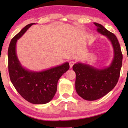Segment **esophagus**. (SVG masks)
<instances>
[{
	"mask_svg": "<svg viewBox=\"0 0 128 128\" xmlns=\"http://www.w3.org/2000/svg\"><path fill=\"white\" fill-rule=\"evenodd\" d=\"M75 64V62H74V60H71V61H70V62H69L70 68H72L73 65V64Z\"/></svg>",
	"mask_w": 128,
	"mask_h": 128,
	"instance_id": "1",
	"label": "esophagus"
}]
</instances>
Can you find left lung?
Wrapping results in <instances>:
<instances>
[{
	"label": "left lung",
	"instance_id": "1",
	"mask_svg": "<svg viewBox=\"0 0 128 128\" xmlns=\"http://www.w3.org/2000/svg\"><path fill=\"white\" fill-rule=\"evenodd\" d=\"M94 24L97 26L98 32L106 36L111 42L114 56L110 66L102 69L80 63L73 65V69L76 76L75 87L77 93L88 101L100 98L114 88L120 78L123 58L116 36L101 24Z\"/></svg>",
	"mask_w": 128,
	"mask_h": 128
}]
</instances>
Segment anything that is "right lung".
Masks as SVG:
<instances>
[{"instance_id":"1","label":"right lung","mask_w":128,"mask_h":128,"mask_svg":"<svg viewBox=\"0 0 128 128\" xmlns=\"http://www.w3.org/2000/svg\"><path fill=\"white\" fill-rule=\"evenodd\" d=\"M34 24L26 26L10 41L8 49V73L14 87L23 98L32 104H46L53 98L58 82L69 70V64L66 62L42 72L29 71L22 67L17 58L16 45L17 40Z\"/></svg>"}]
</instances>
